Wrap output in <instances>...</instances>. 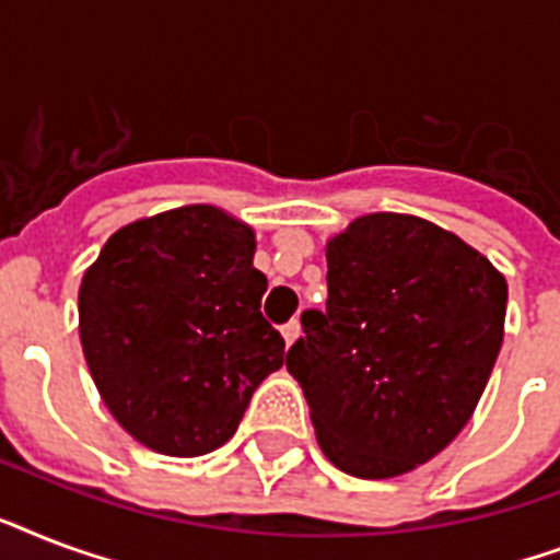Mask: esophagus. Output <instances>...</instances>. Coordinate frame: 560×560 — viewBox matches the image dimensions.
<instances>
[{"mask_svg":"<svg viewBox=\"0 0 560 560\" xmlns=\"http://www.w3.org/2000/svg\"><path fill=\"white\" fill-rule=\"evenodd\" d=\"M299 334H302V325L299 323H288L284 328H281V337H284V342H288V346H293V342L299 340Z\"/></svg>","mask_w":560,"mask_h":560,"instance_id":"34e87169","label":"esophagus"}]
</instances>
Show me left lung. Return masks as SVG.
<instances>
[{
	"instance_id": "1",
	"label": "left lung",
	"mask_w": 560,
	"mask_h": 560,
	"mask_svg": "<svg viewBox=\"0 0 560 560\" xmlns=\"http://www.w3.org/2000/svg\"><path fill=\"white\" fill-rule=\"evenodd\" d=\"M328 302L305 311L288 372L340 470L389 479L462 433L503 346L505 276L430 220L374 211L325 246Z\"/></svg>"
}]
</instances>
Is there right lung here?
Listing matches in <instances>:
<instances>
[{
	"mask_svg": "<svg viewBox=\"0 0 560 560\" xmlns=\"http://www.w3.org/2000/svg\"><path fill=\"white\" fill-rule=\"evenodd\" d=\"M253 258V226L197 202L121 226L83 272V358L144 447L183 459L218 451L288 360L261 316L267 276Z\"/></svg>",
	"mask_w": 560,
	"mask_h": 560,
	"instance_id": "add662e5",
	"label": "right lung"
}]
</instances>
